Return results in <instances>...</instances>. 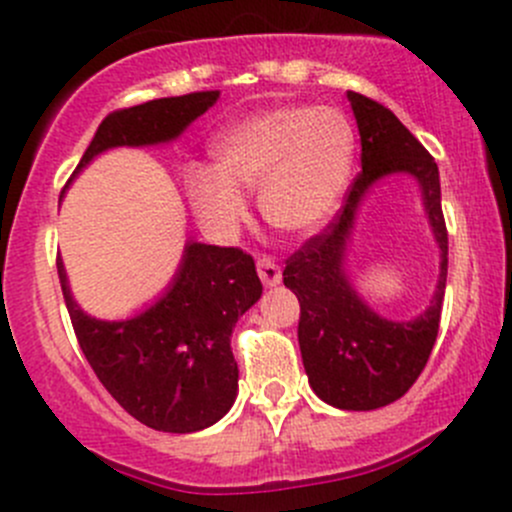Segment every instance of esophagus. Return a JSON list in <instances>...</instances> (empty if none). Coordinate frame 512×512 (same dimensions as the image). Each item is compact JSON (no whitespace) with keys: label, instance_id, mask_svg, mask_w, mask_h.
Segmentation results:
<instances>
[{"label":"esophagus","instance_id":"1","mask_svg":"<svg viewBox=\"0 0 512 512\" xmlns=\"http://www.w3.org/2000/svg\"><path fill=\"white\" fill-rule=\"evenodd\" d=\"M257 275H260L262 285L265 287H277L282 282V270L275 265L272 257H260V260H257Z\"/></svg>","mask_w":512,"mask_h":512}]
</instances>
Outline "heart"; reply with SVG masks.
Here are the masks:
<instances>
[{
    "instance_id": "1",
    "label": "heart",
    "mask_w": 512,
    "mask_h": 512,
    "mask_svg": "<svg viewBox=\"0 0 512 512\" xmlns=\"http://www.w3.org/2000/svg\"><path fill=\"white\" fill-rule=\"evenodd\" d=\"M210 165L185 175L205 225L232 232L247 218L242 190L257 188L262 218L289 235H312L332 220L354 173L356 133L334 106H277L230 123L213 141Z\"/></svg>"
}]
</instances>
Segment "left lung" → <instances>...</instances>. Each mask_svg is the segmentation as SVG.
Wrapping results in <instances>:
<instances>
[{
  "label": "left lung",
  "instance_id": "obj_1",
  "mask_svg": "<svg viewBox=\"0 0 512 512\" xmlns=\"http://www.w3.org/2000/svg\"><path fill=\"white\" fill-rule=\"evenodd\" d=\"M347 98L361 136V173L342 215L289 257L282 280L299 299V352L314 394L334 409L374 411L394 404L414 386L436 344L446 294L448 232L436 160L389 108L356 91ZM391 174H411L419 183L442 257L437 292L409 323H394L371 310L346 267L355 215L373 185Z\"/></svg>",
  "mask_w": 512,
  "mask_h": 512
}]
</instances>
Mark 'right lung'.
I'll list each match as a JSON object with an SVG mask.
<instances>
[{
	"label": "right lung",
	"mask_w": 512,
	"mask_h": 512,
	"mask_svg": "<svg viewBox=\"0 0 512 512\" xmlns=\"http://www.w3.org/2000/svg\"><path fill=\"white\" fill-rule=\"evenodd\" d=\"M218 96V91H198L111 113L71 180L111 148L175 141ZM56 270L81 352L128 414L156 431L193 433L230 411L240 374L230 349L232 329L262 297L250 255L188 240L173 280L156 302L113 322L84 312L71 294L64 262H56Z\"/></svg>",
	"instance_id": "add662e5"
}]
</instances>
